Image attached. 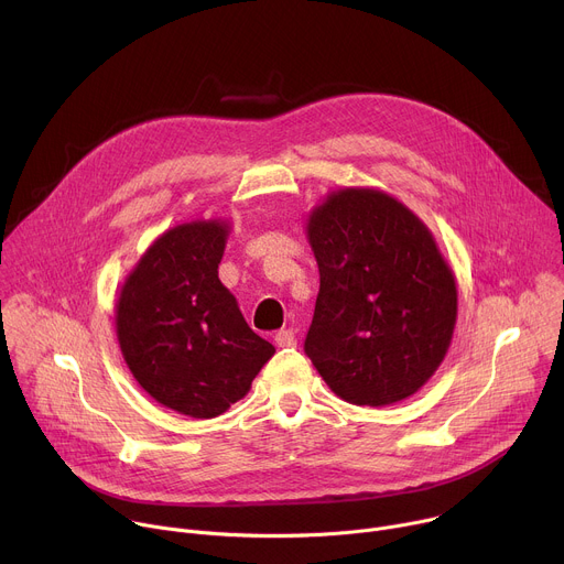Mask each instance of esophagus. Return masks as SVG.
<instances>
[{
	"instance_id": "34e87169",
	"label": "esophagus",
	"mask_w": 564,
	"mask_h": 564,
	"mask_svg": "<svg viewBox=\"0 0 564 564\" xmlns=\"http://www.w3.org/2000/svg\"><path fill=\"white\" fill-rule=\"evenodd\" d=\"M274 341H276V346L279 348H294L296 346V335H294V330H279L276 333V337H274Z\"/></svg>"
}]
</instances>
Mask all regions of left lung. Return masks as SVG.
<instances>
[{"instance_id":"8db88e82","label":"left lung","mask_w":564,"mask_h":564,"mask_svg":"<svg viewBox=\"0 0 564 564\" xmlns=\"http://www.w3.org/2000/svg\"><path fill=\"white\" fill-rule=\"evenodd\" d=\"M318 296L305 355L357 406L415 394L440 368L457 318L455 276L429 227L368 187L333 192L307 218Z\"/></svg>"}]
</instances>
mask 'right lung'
<instances>
[{
	"mask_svg": "<svg viewBox=\"0 0 564 564\" xmlns=\"http://www.w3.org/2000/svg\"><path fill=\"white\" fill-rule=\"evenodd\" d=\"M229 225L192 220L158 236L127 276L116 333L135 381L158 404L209 420L243 399L274 355L218 279Z\"/></svg>",
	"mask_w": 564,
	"mask_h": 564,
	"instance_id": "add662e5",
	"label": "right lung"
}]
</instances>
